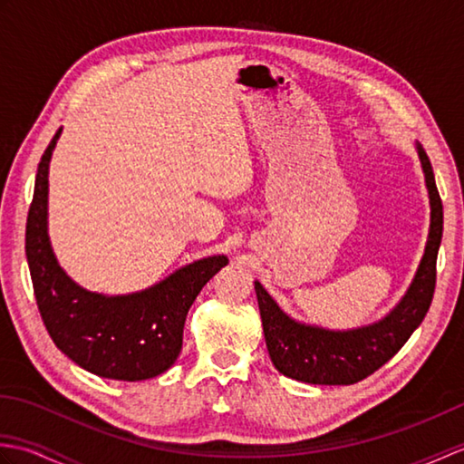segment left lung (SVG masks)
<instances>
[{
  "mask_svg": "<svg viewBox=\"0 0 464 464\" xmlns=\"http://www.w3.org/2000/svg\"><path fill=\"white\" fill-rule=\"evenodd\" d=\"M430 199V231L415 281L382 321L371 327L334 333L295 323L263 285L255 281L265 343L275 369L285 377L311 384H353L395 357L425 319L437 285V255L442 239V201L427 151L417 145Z\"/></svg>",
  "mask_w": 464,
  "mask_h": 464,
  "instance_id": "8db88e82",
  "label": "left lung"
}]
</instances>
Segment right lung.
<instances>
[{
	"label": "right lung",
	"mask_w": 464,
	"mask_h": 464,
	"mask_svg": "<svg viewBox=\"0 0 464 464\" xmlns=\"http://www.w3.org/2000/svg\"><path fill=\"white\" fill-rule=\"evenodd\" d=\"M53 140L37 165L25 225V255L39 314L55 347L85 371L117 381L165 372L183 344L187 311L203 285L227 265L225 255L195 261L151 289L123 297L90 293L59 267L47 239V169Z\"/></svg>",
	"instance_id": "right-lung-1"
}]
</instances>
